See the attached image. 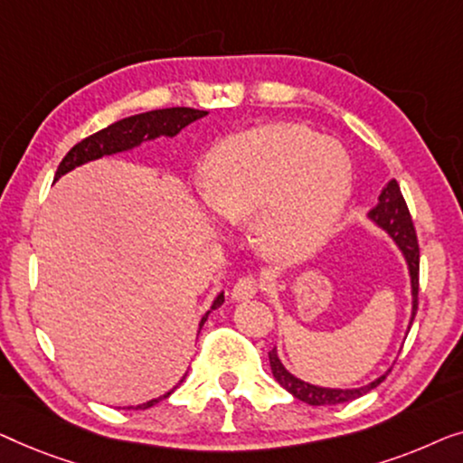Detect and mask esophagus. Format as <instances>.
<instances>
[{"instance_id": "34e87169", "label": "esophagus", "mask_w": 463, "mask_h": 463, "mask_svg": "<svg viewBox=\"0 0 463 463\" xmlns=\"http://www.w3.org/2000/svg\"><path fill=\"white\" fill-rule=\"evenodd\" d=\"M260 291V281L256 277H243L234 283L232 288V299L234 302H243V299H251Z\"/></svg>"}]
</instances>
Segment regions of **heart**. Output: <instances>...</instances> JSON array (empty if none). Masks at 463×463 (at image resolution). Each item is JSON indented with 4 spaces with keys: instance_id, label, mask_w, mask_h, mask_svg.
I'll return each mask as SVG.
<instances>
[{
    "instance_id": "b5f03b06",
    "label": "heart",
    "mask_w": 463,
    "mask_h": 463,
    "mask_svg": "<svg viewBox=\"0 0 463 463\" xmlns=\"http://www.w3.org/2000/svg\"><path fill=\"white\" fill-rule=\"evenodd\" d=\"M201 194L224 222H251L266 256L298 262L334 232L350 197V159L334 138L266 123L229 136L207 155Z\"/></svg>"
}]
</instances>
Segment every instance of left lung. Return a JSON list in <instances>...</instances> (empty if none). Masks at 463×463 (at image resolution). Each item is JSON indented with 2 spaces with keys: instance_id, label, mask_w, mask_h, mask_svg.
<instances>
[{
  "instance_id": "1",
  "label": "left lung",
  "mask_w": 463,
  "mask_h": 463,
  "mask_svg": "<svg viewBox=\"0 0 463 463\" xmlns=\"http://www.w3.org/2000/svg\"><path fill=\"white\" fill-rule=\"evenodd\" d=\"M367 218L375 226L388 234L390 239L394 241L396 247H399L402 258H405L407 269H409V279H411V318H409V327H411L415 312H418V291H420V245L418 237H415V229L411 222V213L407 210L405 199H402L401 188L396 184V180H390L386 186L382 188L380 197H377V203L373 210L367 213ZM270 359V369L275 380L281 383V386L288 390L289 394H294L298 401L308 402V405H340V402H348L359 399V396L367 394L369 390L386 380L388 371L383 375L377 377V380L364 383L361 388H325V386H315V383H308L299 380L294 373H289L285 369V364L279 359L277 348H272L269 353Z\"/></svg>"
}]
</instances>
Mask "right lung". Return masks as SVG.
Instances as JSON below:
<instances>
[{
  "label": "right lung",
  "instance_id": "right-lung-1",
  "mask_svg": "<svg viewBox=\"0 0 463 463\" xmlns=\"http://www.w3.org/2000/svg\"><path fill=\"white\" fill-rule=\"evenodd\" d=\"M205 115H207V110H197V109H188V107H172V109L146 110V113L132 115V117H126V119H121V121L110 123L109 128H104V129H100V132H96L92 136H88V138H83L81 142H77V145L71 148L67 155H64V159L61 161V165H58V169H56L54 182L58 178H62L64 174H69L71 169L80 167L83 164H90V161H96L100 157H107V155L132 151V148L140 146L142 142L157 140V138H161V136H165V138H174V136H178L186 126H191L193 121H197ZM222 304H224V291H220L216 299L212 302L210 310L205 312L203 318H201L199 331H201V327H203V323L207 321V317H210V312L220 308ZM184 377L186 375H182V380L175 383L169 392L157 396V399L142 402V405H136V409H148V407L157 405L159 401L167 399V396L172 394L182 382H184ZM129 409H134V407H129Z\"/></svg>",
  "mask_w": 463,
  "mask_h": 463
}]
</instances>
